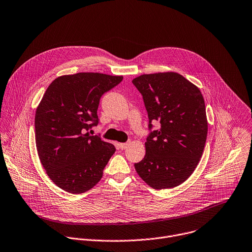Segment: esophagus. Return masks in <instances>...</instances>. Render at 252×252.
I'll return each mask as SVG.
<instances>
[{"instance_id": "obj_1", "label": "esophagus", "mask_w": 252, "mask_h": 252, "mask_svg": "<svg viewBox=\"0 0 252 252\" xmlns=\"http://www.w3.org/2000/svg\"><path fill=\"white\" fill-rule=\"evenodd\" d=\"M128 145H129V143H118V146H119V148L120 149H126L127 147H128Z\"/></svg>"}]
</instances>
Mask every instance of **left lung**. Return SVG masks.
Masks as SVG:
<instances>
[{
	"instance_id": "left-lung-1",
	"label": "left lung",
	"mask_w": 252,
	"mask_h": 252,
	"mask_svg": "<svg viewBox=\"0 0 252 252\" xmlns=\"http://www.w3.org/2000/svg\"><path fill=\"white\" fill-rule=\"evenodd\" d=\"M143 96L149 128H160L145 142L144 158L135 163L138 175L160 190L186 181L202 156L208 122L203 96L197 86L175 72L143 74L132 80Z\"/></svg>"
}]
</instances>
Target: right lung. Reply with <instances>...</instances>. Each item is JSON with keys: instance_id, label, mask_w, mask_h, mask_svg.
Returning <instances> with one entry per match:
<instances>
[{"instance_id": "1", "label": "right lung", "mask_w": 252, "mask_h": 252, "mask_svg": "<svg viewBox=\"0 0 252 252\" xmlns=\"http://www.w3.org/2000/svg\"><path fill=\"white\" fill-rule=\"evenodd\" d=\"M122 80L83 72L56 78L46 90L36 110V146L47 175L61 189L80 194L101 180L116 148L88 130L98 123L101 96Z\"/></svg>"}]
</instances>
